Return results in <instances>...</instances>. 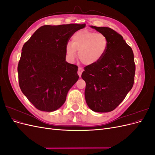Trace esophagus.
<instances>
[{"label":"esophagus","mask_w":155,"mask_h":155,"mask_svg":"<svg viewBox=\"0 0 155 155\" xmlns=\"http://www.w3.org/2000/svg\"><path fill=\"white\" fill-rule=\"evenodd\" d=\"M83 71V69L82 68H81V67H79V68H78V75H79V77H81V74H82Z\"/></svg>","instance_id":"34e87169"}]
</instances>
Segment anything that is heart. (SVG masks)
I'll list each match as a JSON object with an SVG mask.
<instances>
[{"instance_id": "obj_1", "label": "heart", "mask_w": 155, "mask_h": 155, "mask_svg": "<svg viewBox=\"0 0 155 155\" xmlns=\"http://www.w3.org/2000/svg\"><path fill=\"white\" fill-rule=\"evenodd\" d=\"M109 45L107 37L101 33L88 30H82L75 33L72 42L66 45V54L73 61L76 58L77 51L79 58L86 65H92L99 62L105 55Z\"/></svg>"}]
</instances>
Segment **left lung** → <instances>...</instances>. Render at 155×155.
Segmentation results:
<instances>
[{"label": "left lung", "mask_w": 155, "mask_h": 155, "mask_svg": "<svg viewBox=\"0 0 155 155\" xmlns=\"http://www.w3.org/2000/svg\"><path fill=\"white\" fill-rule=\"evenodd\" d=\"M91 27L104 34L109 45L99 62L84 68L81 78L86 83L85 100L93 111L110 112L121 104L133 88L135 74L133 51L123 37L114 30Z\"/></svg>", "instance_id": "8db88e82"}]
</instances>
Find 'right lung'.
<instances>
[{
  "label": "right lung",
  "instance_id": "right-lung-1",
  "mask_svg": "<svg viewBox=\"0 0 155 155\" xmlns=\"http://www.w3.org/2000/svg\"><path fill=\"white\" fill-rule=\"evenodd\" d=\"M85 24L45 25L37 29L22 48L18 64L21 90L42 111L58 109L78 80V66L66 61V45Z\"/></svg>",
  "mask_w": 155,
  "mask_h": 155
}]
</instances>
